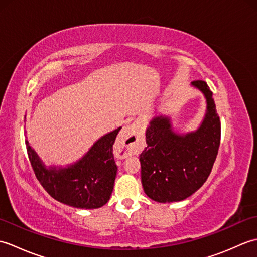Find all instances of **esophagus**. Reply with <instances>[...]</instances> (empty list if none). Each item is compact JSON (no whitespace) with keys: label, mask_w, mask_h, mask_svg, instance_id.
<instances>
[{"label":"esophagus","mask_w":257,"mask_h":257,"mask_svg":"<svg viewBox=\"0 0 257 257\" xmlns=\"http://www.w3.org/2000/svg\"><path fill=\"white\" fill-rule=\"evenodd\" d=\"M141 134L140 130L135 124L124 125L118 136L117 149L120 158H127L133 156L140 150Z\"/></svg>","instance_id":"34e87169"}]
</instances>
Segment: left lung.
<instances>
[{
	"mask_svg": "<svg viewBox=\"0 0 257 257\" xmlns=\"http://www.w3.org/2000/svg\"><path fill=\"white\" fill-rule=\"evenodd\" d=\"M206 99V112L195 132H173L171 120L157 116L146 130L147 147L140 155L141 183L151 200L170 203L189 198L204 184L216 159L221 122L212 91L203 80L191 83Z\"/></svg>",
	"mask_w": 257,
	"mask_h": 257,
	"instance_id": "left-lung-1",
	"label": "left lung"
}]
</instances>
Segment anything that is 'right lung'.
<instances>
[{
    "label": "right lung",
    "instance_id": "add662e5",
    "mask_svg": "<svg viewBox=\"0 0 257 257\" xmlns=\"http://www.w3.org/2000/svg\"><path fill=\"white\" fill-rule=\"evenodd\" d=\"M121 127L98 139L88 152L74 165L46 168L25 140L33 170L42 187L52 198L77 209H98L112 193L117 166L112 145Z\"/></svg>",
    "mask_w": 257,
    "mask_h": 257
}]
</instances>
